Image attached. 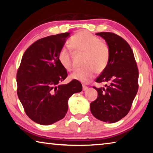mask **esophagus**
Masks as SVG:
<instances>
[{
	"instance_id": "34e87169",
	"label": "esophagus",
	"mask_w": 153,
	"mask_h": 153,
	"mask_svg": "<svg viewBox=\"0 0 153 153\" xmlns=\"http://www.w3.org/2000/svg\"><path fill=\"white\" fill-rule=\"evenodd\" d=\"M88 88V86H85V85H83V86H82V90H83V91H86V90Z\"/></svg>"
}]
</instances>
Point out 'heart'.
Here are the masks:
<instances>
[{"mask_svg": "<svg viewBox=\"0 0 153 153\" xmlns=\"http://www.w3.org/2000/svg\"><path fill=\"white\" fill-rule=\"evenodd\" d=\"M69 46L75 51L84 53L82 65L84 67L71 74L70 78L88 83L94 76L95 70L101 72L107 67L110 57V50L107 44L88 31H80L69 40ZM64 46L58 54V60L66 71L72 69L71 51Z\"/></svg>", "mask_w": 153, "mask_h": 153, "instance_id": "heart-1", "label": "heart"}]
</instances>
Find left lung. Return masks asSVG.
<instances>
[{
    "mask_svg": "<svg viewBox=\"0 0 153 153\" xmlns=\"http://www.w3.org/2000/svg\"><path fill=\"white\" fill-rule=\"evenodd\" d=\"M110 50L107 67L96 82H105V88L93 87L98 97L90 103V111L98 120L115 123L130 110L138 90V69L130 46L120 36L111 32H100Z\"/></svg>",
    "mask_w": 153,
    "mask_h": 153,
    "instance_id": "obj_1",
    "label": "left lung"
}]
</instances>
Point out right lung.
Returning a JSON list of instances; mask_svg holds the SVG:
<instances>
[{"label": "right lung", "mask_w": 153, "mask_h": 153, "mask_svg": "<svg viewBox=\"0 0 153 153\" xmlns=\"http://www.w3.org/2000/svg\"><path fill=\"white\" fill-rule=\"evenodd\" d=\"M70 33L41 38L33 43L22 56L17 73V95L26 115L34 122L51 125L63 119L68 110V100L82 90L73 79L59 84L67 72L58 60V54Z\"/></svg>", "instance_id": "obj_1"}]
</instances>
